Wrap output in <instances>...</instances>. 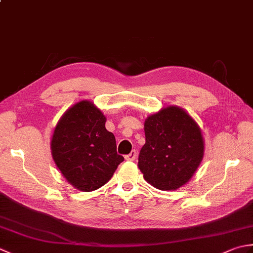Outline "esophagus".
Here are the masks:
<instances>
[{
	"instance_id": "1",
	"label": "esophagus",
	"mask_w": 253,
	"mask_h": 253,
	"mask_svg": "<svg viewBox=\"0 0 253 253\" xmlns=\"http://www.w3.org/2000/svg\"><path fill=\"white\" fill-rule=\"evenodd\" d=\"M137 158V152L135 151V150H132V151L129 153L125 155V160L126 161H135Z\"/></svg>"
}]
</instances>
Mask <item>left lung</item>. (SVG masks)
<instances>
[{"instance_id":"obj_1","label":"left lung","mask_w":253,"mask_h":253,"mask_svg":"<svg viewBox=\"0 0 253 253\" xmlns=\"http://www.w3.org/2000/svg\"><path fill=\"white\" fill-rule=\"evenodd\" d=\"M146 143L138 166L144 179L160 190H175L188 182L200 165L204 141L200 128L179 107H164L144 122Z\"/></svg>"}]
</instances>
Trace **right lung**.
Segmentation results:
<instances>
[{"label": "right lung", "instance_id": "add662e5", "mask_svg": "<svg viewBox=\"0 0 253 253\" xmlns=\"http://www.w3.org/2000/svg\"><path fill=\"white\" fill-rule=\"evenodd\" d=\"M105 122L92 102L80 101L64 113L53 132V160L69 184L80 191L105 185L124 161Z\"/></svg>", "mask_w": 253, "mask_h": 253}]
</instances>
